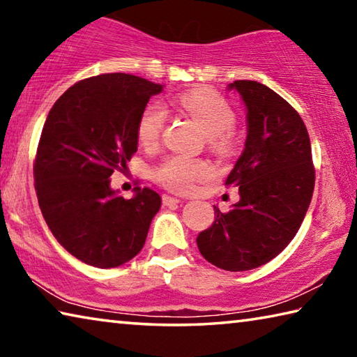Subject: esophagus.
<instances>
[{
    "label": "esophagus",
    "mask_w": 357,
    "mask_h": 357,
    "mask_svg": "<svg viewBox=\"0 0 357 357\" xmlns=\"http://www.w3.org/2000/svg\"><path fill=\"white\" fill-rule=\"evenodd\" d=\"M181 200L176 197H170V195H164L162 197V203H164V206H172V204H178Z\"/></svg>",
    "instance_id": "obj_1"
}]
</instances>
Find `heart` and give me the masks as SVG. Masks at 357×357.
I'll return each instance as SVG.
<instances>
[{
  "instance_id": "obj_1",
  "label": "heart",
  "mask_w": 357,
  "mask_h": 357,
  "mask_svg": "<svg viewBox=\"0 0 357 357\" xmlns=\"http://www.w3.org/2000/svg\"><path fill=\"white\" fill-rule=\"evenodd\" d=\"M179 104L189 112L204 132L211 137V144L219 151H228L233 146L229 130L236 124V113L228 102L217 93L208 89H192L179 98ZM165 126V112L159 104L144 108L138 119L137 134L144 146H154L160 140ZM211 173L208 164L193 160L184 155H172L155 170V179L172 190H189L198 179Z\"/></svg>"
}]
</instances>
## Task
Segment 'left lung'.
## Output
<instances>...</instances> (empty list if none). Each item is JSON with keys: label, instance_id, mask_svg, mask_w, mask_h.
Instances as JSON below:
<instances>
[{"label": "left lung", "instance_id": "8db88e82", "mask_svg": "<svg viewBox=\"0 0 357 357\" xmlns=\"http://www.w3.org/2000/svg\"><path fill=\"white\" fill-rule=\"evenodd\" d=\"M245 105L244 151L227 185L239 202L223 214L214 206L213 225L197 236L204 259L217 268L250 271L275 258L304 220L315 187L309 132L299 113L273 89L255 80H236Z\"/></svg>", "mask_w": 357, "mask_h": 357}]
</instances>
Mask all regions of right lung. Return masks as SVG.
<instances>
[{
	"instance_id": "add662e5",
	"label": "right lung",
	"mask_w": 357,
	"mask_h": 357,
	"mask_svg": "<svg viewBox=\"0 0 357 357\" xmlns=\"http://www.w3.org/2000/svg\"><path fill=\"white\" fill-rule=\"evenodd\" d=\"M164 84L130 74H102L70 86L45 119L34 162L42 215L70 255L118 268L143 249L160 195L135 187L126 200L112 174L137 153V126Z\"/></svg>"
}]
</instances>
